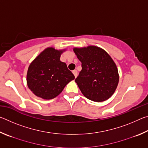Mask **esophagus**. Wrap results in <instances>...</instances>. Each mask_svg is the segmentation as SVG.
<instances>
[{
  "label": "esophagus",
  "mask_w": 148,
  "mask_h": 148,
  "mask_svg": "<svg viewBox=\"0 0 148 148\" xmlns=\"http://www.w3.org/2000/svg\"><path fill=\"white\" fill-rule=\"evenodd\" d=\"M72 73L74 74L75 77H77V70H74V71H72Z\"/></svg>",
  "instance_id": "esophagus-1"
}]
</instances>
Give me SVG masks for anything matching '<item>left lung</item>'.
I'll return each instance as SVG.
<instances>
[{
    "mask_svg": "<svg viewBox=\"0 0 148 148\" xmlns=\"http://www.w3.org/2000/svg\"><path fill=\"white\" fill-rule=\"evenodd\" d=\"M82 69L75 79L87 99L103 102L112 96L119 83V73L114 60L101 47H74Z\"/></svg>",
    "mask_w": 148,
    "mask_h": 148,
    "instance_id": "obj_1",
    "label": "left lung"
}]
</instances>
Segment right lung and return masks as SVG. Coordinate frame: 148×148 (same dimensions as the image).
<instances>
[{"instance_id":"1","label":"right lung","mask_w":148,"mask_h":148,"mask_svg":"<svg viewBox=\"0 0 148 148\" xmlns=\"http://www.w3.org/2000/svg\"><path fill=\"white\" fill-rule=\"evenodd\" d=\"M66 49L48 47L30 64L27 73V84L32 93L42 99L49 100L61 93L64 87L75 77L61 61Z\"/></svg>"}]
</instances>
